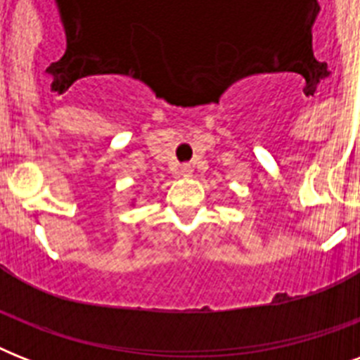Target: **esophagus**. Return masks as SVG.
<instances>
[{
  "instance_id": "1",
  "label": "esophagus",
  "mask_w": 360,
  "mask_h": 360,
  "mask_svg": "<svg viewBox=\"0 0 360 360\" xmlns=\"http://www.w3.org/2000/svg\"><path fill=\"white\" fill-rule=\"evenodd\" d=\"M175 174L179 175V177H191V175H192V166H191V164H181Z\"/></svg>"
}]
</instances>
